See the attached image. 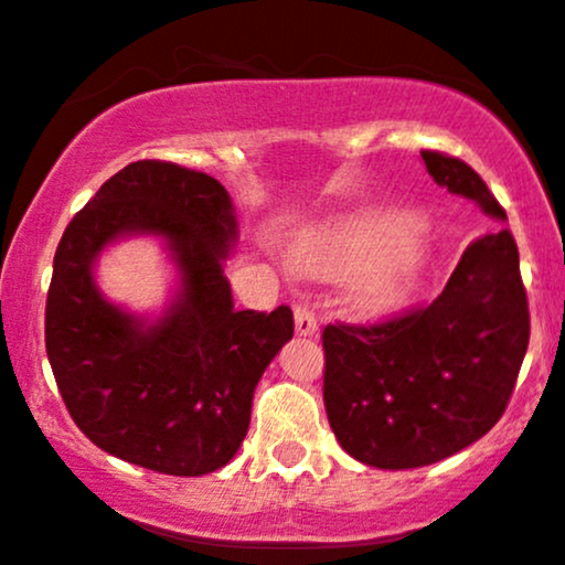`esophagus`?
Masks as SVG:
<instances>
[{
  "label": "esophagus",
  "instance_id": "34e87169",
  "mask_svg": "<svg viewBox=\"0 0 565 565\" xmlns=\"http://www.w3.org/2000/svg\"><path fill=\"white\" fill-rule=\"evenodd\" d=\"M316 313L308 306H295V330L297 334H313L316 332Z\"/></svg>",
  "mask_w": 565,
  "mask_h": 565
}]
</instances>
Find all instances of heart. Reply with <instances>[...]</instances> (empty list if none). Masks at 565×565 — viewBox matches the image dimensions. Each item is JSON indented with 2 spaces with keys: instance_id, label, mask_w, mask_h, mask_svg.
Wrapping results in <instances>:
<instances>
[{
  "instance_id": "1",
  "label": "heart",
  "mask_w": 565,
  "mask_h": 565,
  "mask_svg": "<svg viewBox=\"0 0 565 565\" xmlns=\"http://www.w3.org/2000/svg\"><path fill=\"white\" fill-rule=\"evenodd\" d=\"M413 227V214L402 209H373L349 216L308 241L300 263L321 276H338L373 256L353 281V297L364 308L388 306L418 268L420 246Z\"/></svg>"
}]
</instances>
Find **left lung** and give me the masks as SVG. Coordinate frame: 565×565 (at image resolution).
I'll use <instances>...</instances> for the list:
<instances>
[{
    "instance_id": "obj_1",
    "label": "left lung",
    "mask_w": 565,
    "mask_h": 565,
    "mask_svg": "<svg viewBox=\"0 0 565 565\" xmlns=\"http://www.w3.org/2000/svg\"><path fill=\"white\" fill-rule=\"evenodd\" d=\"M420 158L439 188L507 220L472 166L434 150ZM529 334L518 244L499 227L467 246L429 306L377 324L324 327V407L334 437L377 469L458 454L504 415Z\"/></svg>"
}]
</instances>
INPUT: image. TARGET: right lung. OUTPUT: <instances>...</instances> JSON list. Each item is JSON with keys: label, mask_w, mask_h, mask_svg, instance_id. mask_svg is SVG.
<instances>
[{"label": "right lung", "mask_w": 565, "mask_h": 565, "mask_svg": "<svg viewBox=\"0 0 565 565\" xmlns=\"http://www.w3.org/2000/svg\"><path fill=\"white\" fill-rule=\"evenodd\" d=\"M163 234L183 289L154 326L111 307L92 281L104 245ZM235 244L227 190L203 171L136 160L66 225L45 306V349L79 431L160 475L201 477L238 454L252 396L292 338L287 306L235 311L222 259Z\"/></svg>", "instance_id": "add662e5"}]
</instances>
